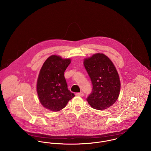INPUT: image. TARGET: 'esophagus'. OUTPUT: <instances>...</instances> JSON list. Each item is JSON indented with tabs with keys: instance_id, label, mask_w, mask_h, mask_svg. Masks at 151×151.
I'll return each instance as SVG.
<instances>
[{
	"instance_id": "1",
	"label": "esophagus",
	"mask_w": 151,
	"mask_h": 151,
	"mask_svg": "<svg viewBox=\"0 0 151 151\" xmlns=\"http://www.w3.org/2000/svg\"><path fill=\"white\" fill-rule=\"evenodd\" d=\"M76 96H84V93L83 92H80V93H76Z\"/></svg>"
}]
</instances>
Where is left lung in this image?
Listing matches in <instances>:
<instances>
[{"mask_svg": "<svg viewBox=\"0 0 151 151\" xmlns=\"http://www.w3.org/2000/svg\"><path fill=\"white\" fill-rule=\"evenodd\" d=\"M84 67L92 84L91 93L87 101L92 108L105 109L117 100L120 91L119 77L111 60L102 53L84 59Z\"/></svg>", "mask_w": 151, "mask_h": 151, "instance_id": "8db88e82", "label": "left lung"}]
</instances>
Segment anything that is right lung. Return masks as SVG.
<instances>
[{
	"label": "right lung",
	"instance_id": "right-lung-1",
	"mask_svg": "<svg viewBox=\"0 0 151 151\" xmlns=\"http://www.w3.org/2000/svg\"><path fill=\"white\" fill-rule=\"evenodd\" d=\"M71 63L70 58L52 55L44 63L37 81V92L42 105L52 111L64 108L75 96L68 90L64 71Z\"/></svg>",
	"mask_w": 151,
	"mask_h": 151
}]
</instances>
